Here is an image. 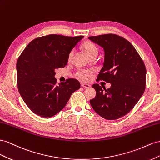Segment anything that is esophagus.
<instances>
[{"label": "esophagus", "mask_w": 160, "mask_h": 160, "mask_svg": "<svg viewBox=\"0 0 160 160\" xmlns=\"http://www.w3.org/2000/svg\"><path fill=\"white\" fill-rule=\"evenodd\" d=\"M81 86H82V87H84V88H88L90 87V86L89 84H84V83H82Z\"/></svg>", "instance_id": "obj_1"}]
</instances>
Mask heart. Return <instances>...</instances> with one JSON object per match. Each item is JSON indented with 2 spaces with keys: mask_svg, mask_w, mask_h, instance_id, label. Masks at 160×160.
Instances as JSON below:
<instances>
[{
  "mask_svg": "<svg viewBox=\"0 0 160 160\" xmlns=\"http://www.w3.org/2000/svg\"><path fill=\"white\" fill-rule=\"evenodd\" d=\"M82 48L88 57H90L94 54L98 53V48L96 45L91 42H85L82 45ZM73 56H74V52L71 51L68 55V60L70 61ZM77 77L82 80L88 81L90 79V74L88 71H82L77 73Z\"/></svg>",
  "mask_w": 160,
  "mask_h": 160,
  "instance_id": "1",
  "label": "heart"
}]
</instances>
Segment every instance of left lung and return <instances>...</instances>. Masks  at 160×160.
Returning a JSON list of instances; mask_svg holds the SVG:
<instances>
[{
  "mask_svg": "<svg viewBox=\"0 0 160 160\" xmlns=\"http://www.w3.org/2000/svg\"><path fill=\"white\" fill-rule=\"evenodd\" d=\"M88 39L104 52L97 80L111 84L107 90L93 84L97 94L90 100V104L105 119H118L129 113L142 97L146 84L145 64L133 45L119 35L110 33Z\"/></svg>",
  "mask_w": 160,
  "mask_h": 160,
  "instance_id": "1",
  "label": "left lung"
}]
</instances>
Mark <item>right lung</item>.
I'll return each instance as SVG.
<instances>
[{
	"instance_id": "add662e5",
	"label": "right lung",
	"mask_w": 160,
	"mask_h": 160,
	"mask_svg": "<svg viewBox=\"0 0 160 160\" xmlns=\"http://www.w3.org/2000/svg\"><path fill=\"white\" fill-rule=\"evenodd\" d=\"M83 38L43 36L31 41L18 58V90L27 106L37 115H56L80 88L79 82L73 78L57 85L55 70L66 66L68 55Z\"/></svg>"
}]
</instances>
